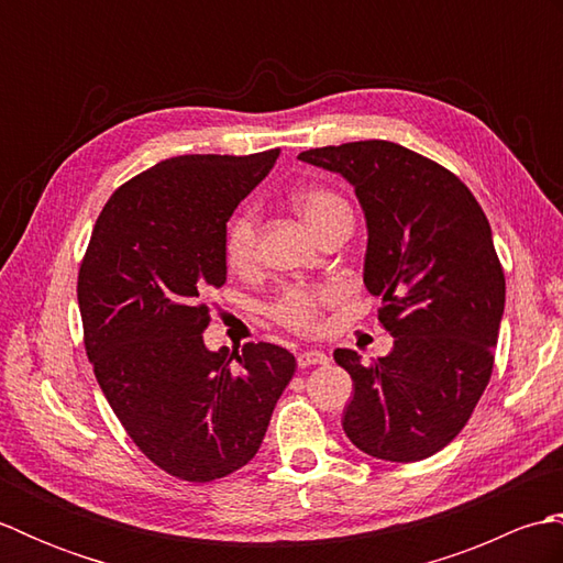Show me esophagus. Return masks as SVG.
<instances>
[{"label":"esophagus","mask_w":563,"mask_h":563,"mask_svg":"<svg viewBox=\"0 0 563 563\" xmlns=\"http://www.w3.org/2000/svg\"><path fill=\"white\" fill-rule=\"evenodd\" d=\"M329 355L324 351H305L297 355V365L300 367H312V365H327Z\"/></svg>","instance_id":"34e87169"}]
</instances>
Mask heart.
Segmentation results:
<instances>
[{
    "mask_svg": "<svg viewBox=\"0 0 563 563\" xmlns=\"http://www.w3.org/2000/svg\"><path fill=\"white\" fill-rule=\"evenodd\" d=\"M295 208L302 212V218L321 234L327 227L341 218L351 214L349 202H345L336 190L327 186H305L292 196ZM258 246V212L254 206L239 208L224 224L222 232V256L232 271H244L256 258ZM333 300L331 288H307V285H290L268 305V314L280 327L312 333L321 324V309Z\"/></svg>",
    "mask_w": 563,
    "mask_h": 563,
    "instance_id": "b5f03b06",
    "label": "heart"
}]
</instances>
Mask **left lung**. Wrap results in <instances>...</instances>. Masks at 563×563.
<instances>
[{"instance_id": "left-lung-1", "label": "left lung", "mask_w": 563, "mask_h": 563, "mask_svg": "<svg viewBox=\"0 0 563 563\" xmlns=\"http://www.w3.org/2000/svg\"><path fill=\"white\" fill-rule=\"evenodd\" d=\"M349 178L367 220L363 280L377 295L389 355L361 363L343 430L385 462H418L457 438L494 373L506 275L479 202L445 166L387 140L300 152Z\"/></svg>"}]
</instances>
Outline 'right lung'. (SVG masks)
<instances>
[{
    "label": "right lung",
    "instance_id": "obj_1",
    "mask_svg": "<svg viewBox=\"0 0 563 563\" xmlns=\"http://www.w3.org/2000/svg\"><path fill=\"white\" fill-rule=\"evenodd\" d=\"M280 150L184 154L113 190L77 275L84 349L125 433L166 474L206 484L258 452L295 357L273 343L212 353L206 295L222 232Z\"/></svg>",
    "mask_w": 563,
    "mask_h": 563
}]
</instances>
